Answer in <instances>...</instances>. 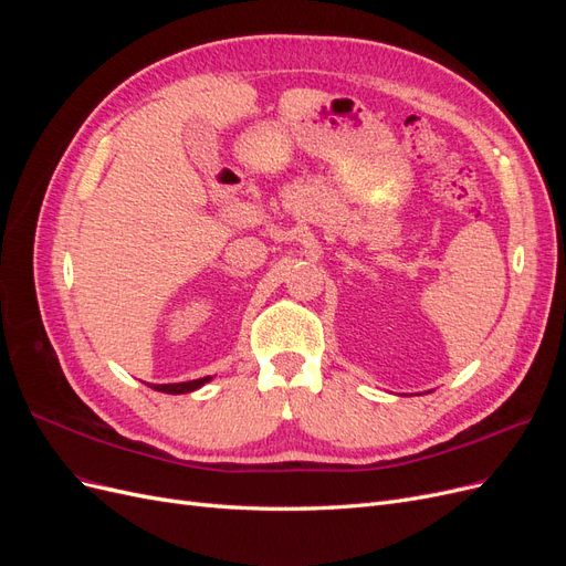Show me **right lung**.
Returning <instances> with one entry per match:
<instances>
[{"label":"right lung","mask_w":566,"mask_h":566,"mask_svg":"<svg viewBox=\"0 0 566 566\" xmlns=\"http://www.w3.org/2000/svg\"><path fill=\"white\" fill-rule=\"evenodd\" d=\"M212 378L208 375V378H198V380H191V382H175V385H150L153 389L158 391H165V394H186V391H193L198 387H202L205 382H210Z\"/></svg>","instance_id":"right-lung-1"}]
</instances>
